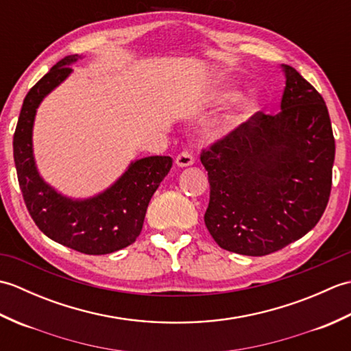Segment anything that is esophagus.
<instances>
[{"label":"esophagus","instance_id":"obj_1","mask_svg":"<svg viewBox=\"0 0 351 351\" xmlns=\"http://www.w3.org/2000/svg\"><path fill=\"white\" fill-rule=\"evenodd\" d=\"M193 162H195V156H193V152L190 151V149H184V151H181L176 156V164L180 167L191 166Z\"/></svg>","mask_w":351,"mask_h":351}]
</instances>
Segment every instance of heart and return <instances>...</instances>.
<instances>
[{
    "instance_id": "heart-1",
    "label": "heart",
    "mask_w": 351,
    "mask_h": 351,
    "mask_svg": "<svg viewBox=\"0 0 351 351\" xmlns=\"http://www.w3.org/2000/svg\"><path fill=\"white\" fill-rule=\"evenodd\" d=\"M237 92L234 90H229V88H226V90H221V92H217V95L214 96V101L217 104H229L237 99ZM255 110V104L250 102V101H245L243 106H241V113L243 116H249L252 111Z\"/></svg>"
}]
</instances>
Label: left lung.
I'll use <instances>...</instances> for the list:
<instances>
[{
	"instance_id": "obj_1",
	"label": "left lung",
	"mask_w": 351,
	"mask_h": 351,
	"mask_svg": "<svg viewBox=\"0 0 351 351\" xmlns=\"http://www.w3.org/2000/svg\"><path fill=\"white\" fill-rule=\"evenodd\" d=\"M278 114L256 111L200 152L205 225L221 249L264 256L306 235L332 190L335 138L323 96L288 64Z\"/></svg>"
}]
</instances>
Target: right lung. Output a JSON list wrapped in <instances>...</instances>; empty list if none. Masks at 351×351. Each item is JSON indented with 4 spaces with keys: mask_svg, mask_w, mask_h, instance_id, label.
I'll list each match as a JSON object with an SVG mask.
<instances>
[{
    "mask_svg": "<svg viewBox=\"0 0 351 351\" xmlns=\"http://www.w3.org/2000/svg\"><path fill=\"white\" fill-rule=\"evenodd\" d=\"M78 56H66L29 88L13 136V158L27 210L51 240L86 255H106L132 244L143 228L149 200L171 169L170 156H147L132 162L102 195L71 200L42 181L34 166L32 130L36 108L45 95L71 73Z\"/></svg>",
    "mask_w": 351,
    "mask_h": 351,
    "instance_id": "obj_1",
    "label": "right lung"
}]
</instances>
